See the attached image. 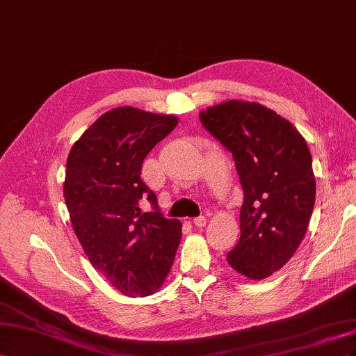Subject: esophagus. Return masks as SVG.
Masks as SVG:
<instances>
[{"label":"esophagus","mask_w":356,"mask_h":356,"mask_svg":"<svg viewBox=\"0 0 356 356\" xmlns=\"http://www.w3.org/2000/svg\"><path fill=\"white\" fill-rule=\"evenodd\" d=\"M194 225L195 227H198V228H202V227H206V223H207V219H206V216H198V218H194Z\"/></svg>","instance_id":"obj_1"}]
</instances>
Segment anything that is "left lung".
Segmentation results:
<instances>
[{"label":"left lung","instance_id":"left-lung-1","mask_svg":"<svg viewBox=\"0 0 356 356\" xmlns=\"http://www.w3.org/2000/svg\"><path fill=\"white\" fill-rule=\"evenodd\" d=\"M201 124L234 158L243 188L241 236L227 261L262 280L292 258L316 195L312 155L289 120L258 103L229 99L201 110Z\"/></svg>","mask_w":356,"mask_h":356}]
</instances>
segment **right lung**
Here are the masks:
<instances>
[{
  "mask_svg": "<svg viewBox=\"0 0 356 356\" xmlns=\"http://www.w3.org/2000/svg\"><path fill=\"white\" fill-rule=\"evenodd\" d=\"M176 125V116L118 107L101 115L67 158L64 198L76 236L92 267L128 297L161 288L181 238L180 220L164 218L140 177L149 152Z\"/></svg>",
  "mask_w": 356,
  "mask_h": 356,
  "instance_id": "1",
  "label": "right lung"
}]
</instances>
